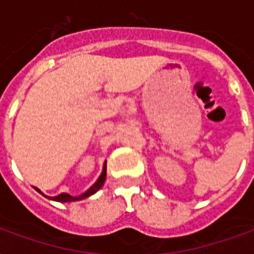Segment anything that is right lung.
Returning <instances> with one entry per match:
<instances>
[{"label":"right lung","instance_id":"1","mask_svg":"<svg viewBox=\"0 0 254 254\" xmlns=\"http://www.w3.org/2000/svg\"><path fill=\"white\" fill-rule=\"evenodd\" d=\"M105 178H107V161L104 162L103 171H101V174H100V177L97 178V181H96L95 183H93V185H92L91 187L87 190V191H85V192L81 193V195L72 196V195H69V193L63 192V193H59L58 196H47V195H45V193L42 192L39 189H37V187H34V189L37 190L39 193H42L43 196L47 197V199H51V200L61 201V203H67V201H77V200H83V199H85V197H89L91 195H93V193L97 192V191H99V190L103 187L104 182H105Z\"/></svg>","mask_w":254,"mask_h":254}]
</instances>
